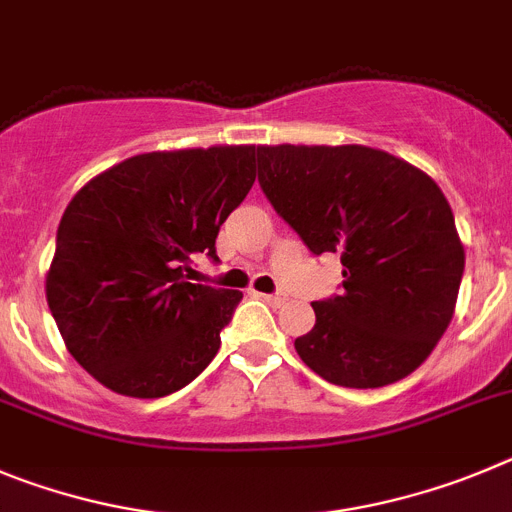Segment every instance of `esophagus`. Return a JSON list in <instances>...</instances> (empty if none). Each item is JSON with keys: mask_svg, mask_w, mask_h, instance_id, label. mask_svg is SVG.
<instances>
[{"mask_svg": "<svg viewBox=\"0 0 512 512\" xmlns=\"http://www.w3.org/2000/svg\"><path fill=\"white\" fill-rule=\"evenodd\" d=\"M262 298H265V301L270 303V306H275V308L283 306V303L288 301V298H285L283 293H262Z\"/></svg>", "mask_w": 512, "mask_h": 512, "instance_id": "obj_1", "label": "esophagus"}]
</instances>
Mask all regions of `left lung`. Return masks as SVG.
Segmentation results:
<instances>
[{
	"label": "left lung",
	"instance_id": "obj_1",
	"mask_svg": "<svg viewBox=\"0 0 512 512\" xmlns=\"http://www.w3.org/2000/svg\"><path fill=\"white\" fill-rule=\"evenodd\" d=\"M257 181L313 255H342V293L311 303L298 357L342 388L411 375L449 326L464 275L454 214L423 170L365 145L257 147Z\"/></svg>",
	"mask_w": 512,
	"mask_h": 512
}]
</instances>
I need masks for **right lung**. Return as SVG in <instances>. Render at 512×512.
<instances>
[{
    "mask_svg": "<svg viewBox=\"0 0 512 512\" xmlns=\"http://www.w3.org/2000/svg\"><path fill=\"white\" fill-rule=\"evenodd\" d=\"M255 183V145L145 153L73 196L45 293L68 352L119 395L163 398L219 352L239 290L188 283Z\"/></svg>",
    "mask_w": 512,
    "mask_h": 512,
    "instance_id": "obj_1",
    "label": "right lung"
}]
</instances>
